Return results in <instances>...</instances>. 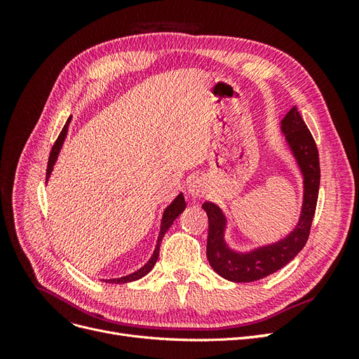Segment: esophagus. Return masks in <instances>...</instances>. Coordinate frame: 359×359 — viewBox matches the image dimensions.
Listing matches in <instances>:
<instances>
[{
	"label": "esophagus",
	"instance_id": "34e87169",
	"mask_svg": "<svg viewBox=\"0 0 359 359\" xmlns=\"http://www.w3.org/2000/svg\"><path fill=\"white\" fill-rule=\"evenodd\" d=\"M187 193H189V196H191V198H202L203 194L206 193L205 181L199 180V178L190 181L189 187H187Z\"/></svg>",
	"mask_w": 359,
	"mask_h": 359
}]
</instances>
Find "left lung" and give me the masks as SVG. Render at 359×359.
Here are the masks:
<instances>
[{
	"mask_svg": "<svg viewBox=\"0 0 359 359\" xmlns=\"http://www.w3.org/2000/svg\"><path fill=\"white\" fill-rule=\"evenodd\" d=\"M280 128L304 178L299 220L289 235L273 244L257 247L250 252H236L224 240L227 220L220 206L212 202L202 205L203 211L208 215L206 257L217 274L235 283H250L276 273L287 265L309 240L320 182L318 147L297 106H293L281 119Z\"/></svg>",
	"mask_w": 359,
	"mask_h": 359,
	"instance_id": "8db88e82",
	"label": "left lung"
}]
</instances>
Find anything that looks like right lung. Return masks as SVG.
I'll return each instance as SVG.
<instances>
[{"label": "right lung", "instance_id": "obj_1", "mask_svg": "<svg viewBox=\"0 0 359 359\" xmlns=\"http://www.w3.org/2000/svg\"><path fill=\"white\" fill-rule=\"evenodd\" d=\"M70 121H72V116H69L66 126L62 127L61 133H60V136H58V139H57V142L53 144V147H52V151H50V154H49V161H48L46 182H48V180H49V177H50V173H52V170H53V166H55V163H57L60 151H61V148H62L64 140H66ZM184 210H186V201H184L182 193H180L178 196L170 202V205L166 206V210L163 211L161 224H160V232H158V238H157V244H156V248H154V253H153V256L149 257L148 262H147L142 268H139L137 271H135V273L128 274V276H124V277H119V278H109V280H106V283H115V285L130 283V281H136V280H139V278H142L144 276H147V274L149 273V271L154 268V265H156V262H157L158 253H160V244H161L163 236H165V233L168 232V229L172 226L173 220H175L177 217H178Z\"/></svg>", "mask_w": 359, "mask_h": 359}]
</instances>
